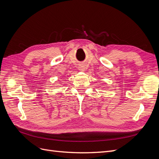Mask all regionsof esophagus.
<instances>
[{
    "label": "esophagus",
    "instance_id": "obj_1",
    "mask_svg": "<svg viewBox=\"0 0 159 159\" xmlns=\"http://www.w3.org/2000/svg\"><path fill=\"white\" fill-rule=\"evenodd\" d=\"M80 70L81 71H85V67H84V66H80Z\"/></svg>",
    "mask_w": 159,
    "mask_h": 159
}]
</instances>
